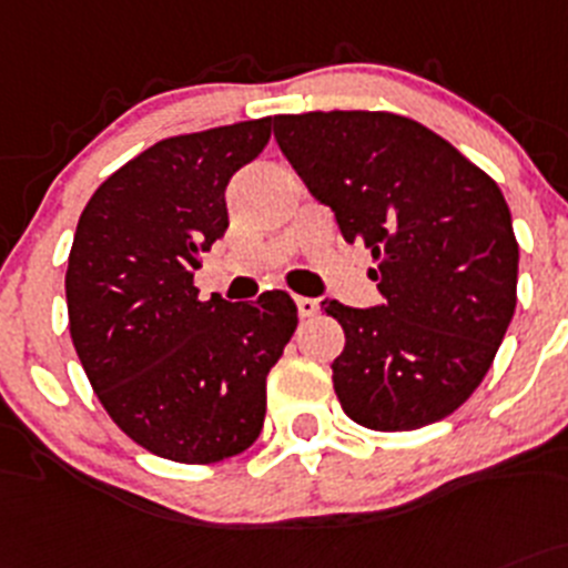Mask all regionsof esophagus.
<instances>
[{"label":"esophagus","instance_id":"34e87169","mask_svg":"<svg viewBox=\"0 0 568 568\" xmlns=\"http://www.w3.org/2000/svg\"><path fill=\"white\" fill-rule=\"evenodd\" d=\"M296 311H300L302 320H308L320 311V300H311V296H296Z\"/></svg>","mask_w":568,"mask_h":568}]
</instances>
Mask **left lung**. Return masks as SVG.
I'll return each mask as SVG.
<instances>
[{
  "mask_svg": "<svg viewBox=\"0 0 568 568\" xmlns=\"http://www.w3.org/2000/svg\"><path fill=\"white\" fill-rule=\"evenodd\" d=\"M274 140L344 241L378 260L381 305L322 300L344 327L333 389L375 432L428 426L474 395L516 314L518 243L499 184L389 111L277 114Z\"/></svg>",
  "mask_w": 568,
  "mask_h": 568,
  "instance_id": "obj_1",
  "label": "left lung"
}]
</instances>
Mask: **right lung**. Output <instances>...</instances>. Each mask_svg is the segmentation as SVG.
I'll list each match as a JSON object with an SVG mask.
<instances>
[{"instance_id": "1", "label": "right lung", "mask_w": 568, "mask_h": 568, "mask_svg": "<svg viewBox=\"0 0 568 568\" xmlns=\"http://www.w3.org/2000/svg\"><path fill=\"white\" fill-rule=\"evenodd\" d=\"M272 120L162 140L105 179L78 221L67 268L69 333L89 384L136 445L173 463L246 452L266 417V375L296 331V305H252L193 285L230 226L226 184Z\"/></svg>"}]
</instances>
